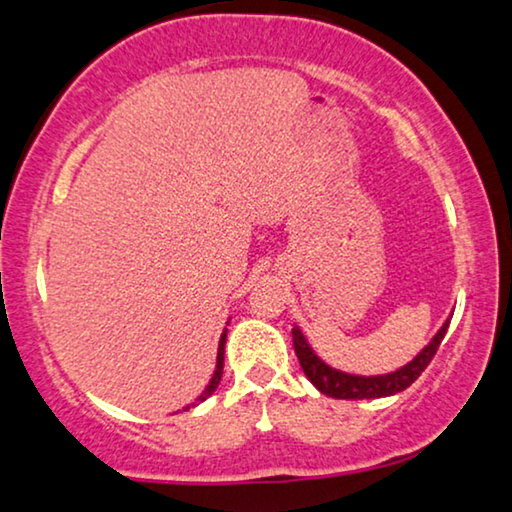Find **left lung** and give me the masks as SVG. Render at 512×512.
<instances>
[{
    "instance_id": "obj_1",
    "label": "left lung",
    "mask_w": 512,
    "mask_h": 512,
    "mask_svg": "<svg viewBox=\"0 0 512 512\" xmlns=\"http://www.w3.org/2000/svg\"><path fill=\"white\" fill-rule=\"evenodd\" d=\"M452 318V315H450ZM450 318L443 322V327L436 331L434 338L424 345V348L417 352V355L410 359L408 364L399 366L397 371L380 373V376H357V373H348L341 369H334L329 366L325 359L315 355V350L308 343L297 325L292 327V341H294V352H297L301 369H304L306 378L318 387L322 394L334 399H380V397H392V394H399L415 383L420 378V373L427 369L431 357L436 355L438 345H441L445 331L450 327Z\"/></svg>"
}]
</instances>
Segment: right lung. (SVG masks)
I'll use <instances>...</instances> for the list:
<instances>
[{
	"instance_id": "1",
	"label": "right lung",
	"mask_w": 512,
	"mask_h": 512,
	"mask_svg": "<svg viewBox=\"0 0 512 512\" xmlns=\"http://www.w3.org/2000/svg\"><path fill=\"white\" fill-rule=\"evenodd\" d=\"M227 325H229V320H227ZM225 343H227V327L222 329V336H220V343H218V357H215V371H213V376H211V380H208L206 390L201 392L199 397H197V401L190 403V406H197L199 401H206L215 390H218L220 378H222V369H225ZM190 406H185V408H190Z\"/></svg>"
}]
</instances>
